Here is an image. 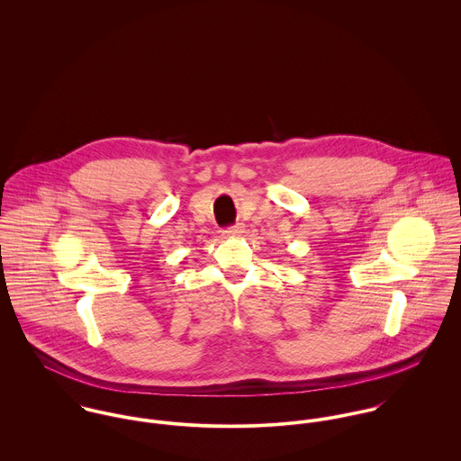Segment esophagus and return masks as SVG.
<instances>
[{
    "label": "esophagus",
    "mask_w": 461,
    "mask_h": 461,
    "mask_svg": "<svg viewBox=\"0 0 461 461\" xmlns=\"http://www.w3.org/2000/svg\"><path fill=\"white\" fill-rule=\"evenodd\" d=\"M225 234H227L229 238H238V236H241V234H243V225H241V223H238V225H234V227H230V229H227V230H225Z\"/></svg>",
    "instance_id": "1"
}]
</instances>
